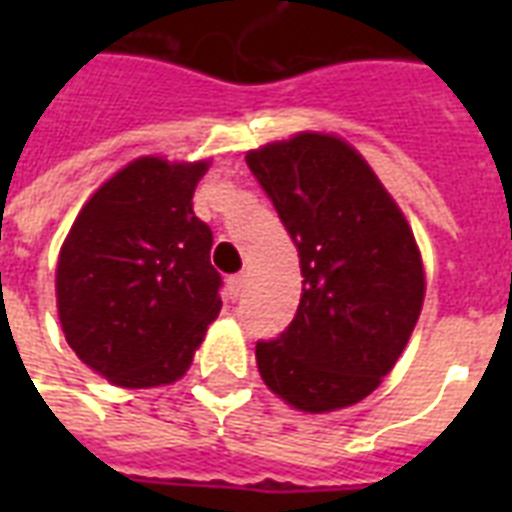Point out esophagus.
<instances>
[{
    "instance_id": "1",
    "label": "esophagus",
    "mask_w": 512,
    "mask_h": 512,
    "mask_svg": "<svg viewBox=\"0 0 512 512\" xmlns=\"http://www.w3.org/2000/svg\"><path fill=\"white\" fill-rule=\"evenodd\" d=\"M244 287H247V279H244V276H231V279H228V297H231V300H239Z\"/></svg>"
}]
</instances>
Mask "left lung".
I'll return each instance as SVG.
<instances>
[{"mask_svg":"<svg viewBox=\"0 0 512 512\" xmlns=\"http://www.w3.org/2000/svg\"><path fill=\"white\" fill-rule=\"evenodd\" d=\"M247 164L303 271L292 324L257 342L260 377L300 412L358 404L420 319L425 271L412 228L364 156L335 135L300 132L249 151Z\"/></svg>","mask_w":512,"mask_h":512,"instance_id":"8db88e82","label":"left lung"}]
</instances>
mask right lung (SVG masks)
I'll use <instances>...</instances> for the list:
<instances>
[{"mask_svg": "<svg viewBox=\"0 0 512 512\" xmlns=\"http://www.w3.org/2000/svg\"><path fill=\"white\" fill-rule=\"evenodd\" d=\"M207 170L209 162L140 156L92 193L60 247L63 335L114 385L180 380L220 313L212 231L191 201Z\"/></svg>", "mask_w": 512, "mask_h": 512, "instance_id": "right-lung-1", "label": "right lung"}]
</instances>
